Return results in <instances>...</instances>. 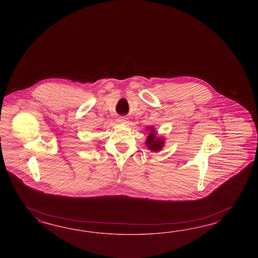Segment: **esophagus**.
Here are the masks:
<instances>
[{"instance_id":"34e87169","label":"esophagus","mask_w":258,"mask_h":258,"mask_svg":"<svg viewBox=\"0 0 258 258\" xmlns=\"http://www.w3.org/2000/svg\"><path fill=\"white\" fill-rule=\"evenodd\" d=\"M118 122L122 123V124H126L128 121H127V118L125 116H121V117L118 118Z\"/></svg>"}]
</instances>
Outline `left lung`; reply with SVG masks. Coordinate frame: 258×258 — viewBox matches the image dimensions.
<instances>
[{"label": "left lung", "mask_w": 258, "mask_h": 258, "mask_svg": "<svg viewBox=\"0 0 258 258\" xmlns=\"http://www.w3.org/2000/svg\"><path fill=\"white\" fill-rule=\"evenodd\" d=\"M149 136L146 140V146L148 149H150L153 152H158L161 149H163L164 144V139L162 137H158L157 136V132H155L154 127L149 126Z\"/></svg>", "instance_id": "8db88e82"}]
</instances>
